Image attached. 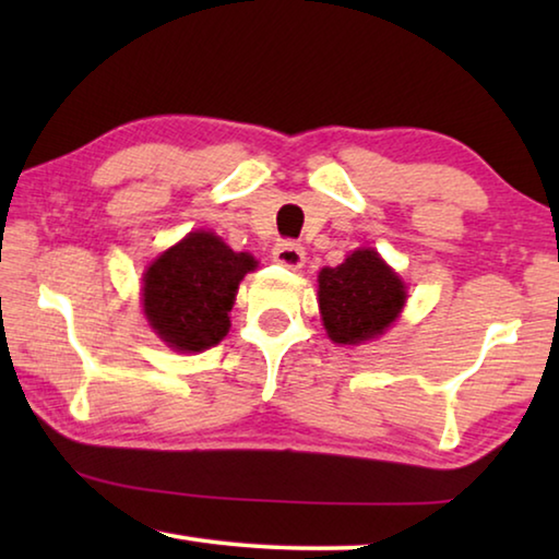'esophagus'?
<instances>
[{
  "label": "esophagus",
  "instance_id": "34e87169",
  "mask_svg": "<svg viewBox=\"0 0 559 559\" xmlns=\"http://www.w3.org/2000/svg\"><path fill=\"white\" fill-rule=\"evenodd\" d=\"M273 261L281 263V266L298 271L302 263H306V251H302L300 243H293V241H281L276 243V249H273Z\"/></svg>",
  "mask_w": 559,
  "mask_h": 559
}]
</instances>
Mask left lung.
<instances>
[{
    "label": "left lung",
    "mask_w": 559,
    "mask_h": 559,
    "mask_svg": "<svg viewBox=\"0 0 559 559\" xmlns=\"http://www.w3.org/2000/svg\"><path fill=\"white\" fill-rule=\"evenodd\" d=\"M318 302L333 343L362 345L400 318L406 286L374 249H357L340 266L320 271Z\"/></svg>",
    "instance_id": "left-lung-1"
}]
</instances>
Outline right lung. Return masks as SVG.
Returning <instances> with one entry per match:
<instances>
[{"mask_svg": "<svg viewBox=\"0 0 559 559\" xmlns=\"http://www.w3.org/2000/svg\"><path fill=\"white\" fill-rule=\"evenodd\" d=\"M259 263L212 231H189L143 273L150 328L177 353H202L229 333V313L246 273Z\"/></svg>", "mask_w": 559, "mask_h": 559, "instance_id": "1", "label": "right lung"}]
</instances>
